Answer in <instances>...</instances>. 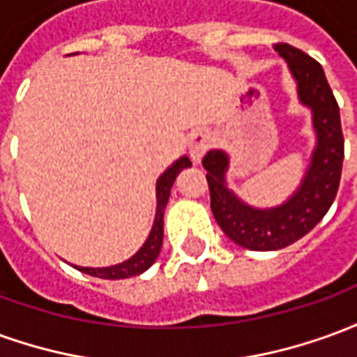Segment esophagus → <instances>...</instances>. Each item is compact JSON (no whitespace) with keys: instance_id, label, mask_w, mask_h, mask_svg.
<instances>
[{"instance_id":"34e87169","label":"esophagus","mask_w":357,"mask_h":357,"mask_svg":"<svg viewBox=\"0 0 357 357\" xmlns=\"http://www.w3.org/2000/svg\"><path fill=\"white\" fill-rule=\"evenodd\" d=\"M210 143H212V137H210L208 132H199L191 133V139H189V156L195 164H199L202 160L204 153L210 149Z\"/></svg>"}]
</instances>
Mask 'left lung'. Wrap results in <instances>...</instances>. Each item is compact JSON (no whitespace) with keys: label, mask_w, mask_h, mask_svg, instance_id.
Instances as JSON below:
<instances>
[{"label":"left lung","mask_w":357,"mask_h":357,"mask_svg":"<svg viewBox=\"0 0 357 357\" xmlns=\"http://www.w3.org/2000/svg\"><path fill=\"white\" fill-rule=\"evenodd\" d=\"M273 50L296 82L300 105L312 112L315 147L298 189L277 206L256 208L227 187L229 155L225 151L210 149L202 158L212 214L222 231L248 250H279L312 231L337 197L344 160L340 112L321 65L289 43H275Z\"/></svg>","instance_id":"1"}]
</instances>
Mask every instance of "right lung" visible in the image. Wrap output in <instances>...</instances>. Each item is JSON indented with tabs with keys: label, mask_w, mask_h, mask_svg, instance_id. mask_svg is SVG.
Segmentation results:
<instances>
[{
	"label": "right lung",
	"mask_w": 357,
	"mask_h": 357,
	"mask_svg": "<svg viewBox=\"0 0 357 357\" xmlns=\"http://www.w3.org/2000/svg\"><path fill=\"white\" fill-rule=\"evenodd\" d=\"M189 166H191V160L185 155L179 156L178 160L168 166L160 174V178L156 179V214L153 229L149 233L147 241L143 243V247L132 258L114 264V266H107V268H80V266H74V268L88 273V275L101 277V279H128V277H135L143 271H147L156 262V258L160 255V248H162L164 210H166V204L170 199V189L179 172L185 170Z\"/></svg>",
	"instance_id": "obj_1"
}]
</instances>
